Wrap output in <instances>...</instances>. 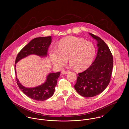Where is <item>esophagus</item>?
Segmentation results:
<instances>
[{"mask_svg":"<svg viewBox=\"0 0 129 129\" xmlns=\"http://www.w3.org/2000/svg\"><path fill=\"white\" fill-rule=\"evenodd\" d=\"M68 73H69V71H62L61 72V73L62 75H66V74H68Z\"/></svg>","mask_w":129,"mask_h":129,"instance_id":"1","label":"esophagus"}]
</instances>
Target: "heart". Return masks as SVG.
I'll list each match as a JSON object with an SVG mask.
<instances>
[{
    "instance_id": "obj_1",
    "label": "heart",
    "mask_w": 129,
    "mask_h": 129,
    "mask_svg": "<svg viewBox=\"0 0 129 129\" xmlns=\"http://www.w3.org/2000/svg\"><path fill=\"white\" fill-rule=\"evenodd\" d=\"M96 53L93 44L83 38L69 36L61 40L57 47H52L49 57L52 63L62 68L68 57L70 66L78 70L87 68L92 63Z\"/></svg>"
}]
</instances>
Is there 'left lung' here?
I'll use <instances>...</instances> for the list:
<instances>
[{
    "instance_id": "obj_1",
    "label": "left lung",
    "mask_w": 129,
    "mask_h": 129,
    "mask_svg": "<svg viewBox=\"0 0 129 129\" xmlns=\"http://www.w3.org/2000/svg\"><path fill=\"white\" fill-rule=\"evenodd\" d=\"M89 34L97 41L96 58L85 71L78 73L75 88L85 98L95 96L107 87L111 79L113 66L112 54L106 43L94 35Z\"/></svg>"
}]
</instances>
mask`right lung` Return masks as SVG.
<instances>
[{
  "instance_id": "add662e5",
  "label": "right lung",
  "mask_w": 129,
  "mask_h": 129,
  "mask_svg": "<svg viewBox=\"0 0 129 129\" xmlns=\"http://www.w3.org/2000/svg\"><path fill=\"white\" fill-rule=\"evenodd\" d=\"M51 40V36L33 39L18 53L16 59L15 64L22 59L32 54L41 58L46 57ZM16 67V65L15 66V71L17 83L24 94L34 100L38 101L46 100L53 95L58 79L60 75V72H50L47 75L46 80L43 84L35 87L28 88L23 86L17 79Z\"/></svg>"
}]
</instances>
